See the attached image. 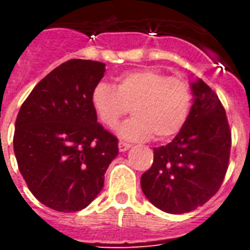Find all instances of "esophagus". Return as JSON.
Returning <instances> with one entry per match:
<instances>
[{"label": "esophagus", "mask_w": 250, "mask_h": 250, "mask_svg": "<svg viewBox=\"0 0 250 250\" xmlns=\"http://www.w3.org/2000/svg\"><path fill=\"white\" fill-rule=\"evenodd\" d=\"M118 147H119L120 152H125V151H127L128 148H130L131 145L130 143H125V142H119V146Z\"/></svg>", "instance_id": "34e87169"}]
</instances>
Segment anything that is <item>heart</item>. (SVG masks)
Listing matches in <instances>:
<instances>
[{
    "instance_id": "b5f03b06",
    "label": "heart",
    "mask_w": 250,
    "mask_h": 250,
    "mask_svg": "<svg viewBox=\"0 0 250 250\" xmlns=\"http://www.w3.org/2000/svg\"><path fill=\"white\" fill-rule=\"evenodd\" d=\"M191 102L188 82L155 68L125 72L115 89L99 83L91 93L93 111L108 128L119 125L131 108L134 118L118 131L127 141H146L152 135L158 141L171 139L186 123Z\"/></svg>"
}]
</instances>
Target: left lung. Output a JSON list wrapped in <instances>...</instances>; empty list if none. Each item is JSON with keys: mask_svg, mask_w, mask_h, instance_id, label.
<instances>
[{"mask_svg": "<svg viewBox=\"0 0 250 250\" xmlns=\"http://www.w3.org/2000/svg\"><path fill=\"white\" fill-rule=\"evenodd\" d=\"M193 105L186 123L168 145L154 148L152 166L141 186L155 208L182 214L206 204L225 178L231 134L225 108L201 79L191 84Z\"/></svg>", "mask_w": 250, "mask_h": 250, "instance_id": "1", "label": "left lung"}]
</instances>
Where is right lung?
<instances>
[{
    "label": "right lung",
    "instance_id": "add662e5",
    "mask_svg": "<svg viewBox=\"0 0 250 250\" xmlns=\"http://www.w3.org/2000/svg\"><path fill=\"white\" fill-rule=\"evenodd\" d=\"M104 72V62H62L33 88L17 115L13 148L20 173L36 198L57 211L87 208L119 152L91 103Z\"/></svg>",
    "mask_w": 250,
    "mask_h": 250
}]
</instances>
